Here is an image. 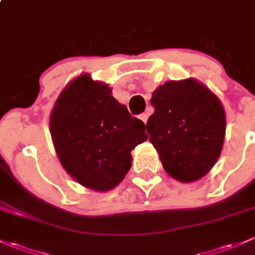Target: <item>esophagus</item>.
<instances>
[{
  "label": "esophagus",
  "mask_w": 255,
  "mask_h": 255,
  "mask_svg": "<svg viewBox=\"0 0 255 255\" xmlns=\"http://www.w3.org/2000/svg\"><path fill=\"white\" fill-rule=\"evenodd\" d=\"M139 119H141L142 122H143L144 124H146L147 120H148V113H142L141 116H139Z\"/></svg>",
  "instance_id": "1"
}]
</instances>
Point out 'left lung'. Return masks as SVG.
Wrapping results in <instances>:
<instances>
[{
  "mask_svg": "<svg viewBox=\"0 0 255 255\" xmlns=\"http://www.w3.org/2000/svg\"><path fill=\"white\" fill-rule=\"evenodd\" d=\"M147 122L163 168L181 182L202 179L223 149L226 118L220 100L194 79L168 81L153 92Z\"/></svg>",
  "mask_w": 255,
  "mask_h": 255,
  "instance_id": "obj_1",
  "label": "left lung"
}]
</instances>
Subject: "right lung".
<instances>
[{
	"mask_svg": "<svg viewBox=\"0 0 255 255\" xmlns=\"http://www.w3.org/2000/svg\"><path fill=\"white\" fill-rule=\"evenodd\" d=\"M143 122L112 96V89L83 74L54 103L50 131L65 171L91 190L106 192L131 168V150L148 138Z\"/></svg>",
	"mask_w": 255,
	"mask_h": 255,
	"instance_id": "right-lung-1",
	"label": "right lung"
}]
</instances>
